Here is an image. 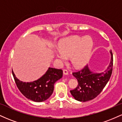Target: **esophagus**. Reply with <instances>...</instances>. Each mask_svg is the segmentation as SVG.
<instances>
[{"instance_id":"obj_1","label":"esophagus","mask_w":122,"mask_h":122,"mask_svg":"<svg viewBox=\"0 0 122 122\" xmlns=\"http://www.w3.org/2000/svg\"><path fill=\"white\" fill-rule=\"evenodd\" d=\"M63 73H64V75H68V73H69V72H68V70L66 69H64L63 70Z\"/></svg>"}]
</instances>
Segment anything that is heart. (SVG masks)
Masks as SVG:
<instances>
[{
  "label": "heart",
  "instance_id": "b5f03b06",
  "mask_svg": "<svg viewBox=\"0 0 122 122\" xmlns=\"http://www.w3.org/2000/svg\"><path fill=\"white\" fill-rule=\"evenodd\" d=\"M60 50L56 51L57 59L61 63L65 62L71 57L72 65L81 68L88 60L92 47L93 41L89 37L75 36L64 39L59 43Z\"/></svg>",
  "mask_w": 122,
  "mask_h": 122
}]
</instances>
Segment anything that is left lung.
Wrapping results in <instances>:
<instances>
[{
    "mask_svg": "<svg viewBox=\"0 0 122 122\" xmlns=\"http://www.w3.org/2000/svg\"><path fill=\"white\" fill-rule=\"evenodd\" d=\"M111 58L110 65L104 72L93 73L89 70L88 65L82 69L72 73L78 81V85L70 91L76 100L80 102H87L92 100L100 93L112 75L113 68V54L110 51Z\"/></svg>",
    "mask_w": 122,
    "mask_h": 122,
    "instance_id": "8db88e82",
    "label": "left lung"
}]
</instances>
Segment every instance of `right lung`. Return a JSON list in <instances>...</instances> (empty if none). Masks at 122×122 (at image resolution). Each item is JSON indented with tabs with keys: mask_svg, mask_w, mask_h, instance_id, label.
I'll use <instances>...</instances> for the list:
<instances>
[{
	"mask_svg": "<svg viewBox=\"0 0 122 122\" xmlns=\"http://www.w3.org/2000/svg\"><path fill=\"white\" fill-rule=\"evenodd\" d=\"M16 86L21 93L27 99L36 102H42L47 100L54 90V84L62 77V69L49 68L40 79L33 82L21 81L15 77L12 71Z\"/></svg>",
	"mask_w": 122,
	"mask_h": 122,
	"instance_id": "right-lung-1",
	"label": "right lung"
}]
</instances>
